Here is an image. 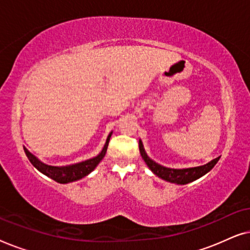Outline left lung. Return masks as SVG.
<instances>
[{
    "label": "left lung",
    "mask_w": 250,
    "mask_h": 250,
    "mask_svg": "<svg viewBox=\"0 0 250 250\" xmlns=\"http://www.w3.org/2000/svg\"><path fill=\"white\" fill-rule=\"evenodd\" d=\"M139 148H140V153H141L143 160H145L149 168L151 169L157 176L165 181H168V182L177 183V184H187V183L192 182L194 180L199 179V177L209 172V170L216 165L218 159H220V157H217V158H215L214 160H211L210 163H208L204 166L192 167V168H184V169H174V168H167V167L159 165V164H157L153 162V160L150 159L149 157L146 156L145 149H143L141 141L139 142Z\"/></svg>",
    "instance_id": "obj_1"
}]
</instances>
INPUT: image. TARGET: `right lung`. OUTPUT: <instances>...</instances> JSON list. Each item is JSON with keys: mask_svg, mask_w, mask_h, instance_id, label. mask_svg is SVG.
I'll return each instance as SVG.
<instances>
[{"mask_svg": "<svg viewBox=\"0 0 250 250\" xmlns=\"http://www.w3.org/2000/svg\"><path fill=\"white\" fill-rule=\"evenodd\" d=\"M110 136H111V133L107 138V141H105V145L104 146V149H102V151L99 153L97 157H94V158L92 159L85 160V162L75 164V165L66 166V167H56V166L46 165V164H43L42 162H40V160L37 159L35 156L32 155V153H30L26 148H23V150H25L27 158L29 159V162L32 163V165L35 167V168L39 169L41 173H43L44 175H46L47 177H50V179L54 180L58 183H69V182H74V181L83 179L84 176H86L87 174H90L92 170L98 166V164L101 162L102 158H104L105 155V152H107L108 143H109V140H110Z\"/></svg>", "mask_w": 250, "mask_h": 250, "instance_id": "right-lung-1", "label": "right lung"}]
</instances>
